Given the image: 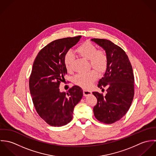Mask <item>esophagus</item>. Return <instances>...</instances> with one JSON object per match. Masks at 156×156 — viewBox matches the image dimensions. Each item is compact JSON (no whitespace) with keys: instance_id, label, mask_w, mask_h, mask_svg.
<instances>
[{"instance_id":"34e87169","label":"esophagus","mask_w":156,"mask_h":156,"mask_svg":"<svg viewBox=\"0 0 156 156\" xmlns=\"http://www.w3.org/2000/svg\"><path fill=\"white\" fill-rule=\"evenodd\" d=\"M91 94H92V92H91L90 91L87 90H85V89H83V95H84V96L89 95H90Z\"/></svg>"}]
</instances>
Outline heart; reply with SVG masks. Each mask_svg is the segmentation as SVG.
<instances>
[{
    "label": "heart",
    "instance_id": "1",
    "mask_svg": "<svg viewBox=\"0 0 156 156\" xmlns=\"http://www.w3.org/2000/svg\"><path fill=\"white\" fill-rule=\"evenodd\" d=\"M76 52L80 57L89 60V67L94 68L99 74H103L106 71L108 67V57L105 51L98 50L95 45L87 41L77 47ZM74 60V55L71 52L66 54L64 62L67 71H72ZM95 71L92 69L85 73L76 74L73 78L74 83L84 89L89 88L97 78Z\"/></svg>",
    "mask_w": 156,
    "mask_h": 156
}]
</instances>
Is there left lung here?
Here are the masks:
<instances>
[{
    "label": "left lung",
    "mask_w": 156,
    "mask_h": 156,
    "mask_svg": "<svg viewBox=\"0 0 156 156\" xmlns=\"http://www.w3.org/2000/svg\"><path fill=\"white\" fill-rule=\"evenodd\" d=\"M92 41L102 47L108 57V67L98 87L108 88L107 94L93 92L97 98L93 111L96 119L105 124H112L121 119L129 111L133 99V68L126 52L119 46L106 39Z\"/></svg>",
    "instance_id": "left-lung-1"
}]
</instances>
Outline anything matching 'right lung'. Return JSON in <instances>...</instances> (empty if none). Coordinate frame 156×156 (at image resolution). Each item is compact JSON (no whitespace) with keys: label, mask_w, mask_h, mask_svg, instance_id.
Masks as SVG:
<instances>
[{"label":"right lung","mask_w":156,"mask_h":156,"mask_svg":"<svg viewBox=\"0 0 156 156\" xmlns=\"http://www.w3.org/2000/svg\"><path fill=\"white\" fill-rule=\"evenodd\" d=\"M81 37L50 43L39 51L34 62L29 77L32 100L39 116L50 126L61 127L69 122L75 106L83 96V91L78 86H73L67 93L61 92L59 88L67 73L64 56Z\"/></svg>","instance_id":"right-lung-1"}]
</instances>
